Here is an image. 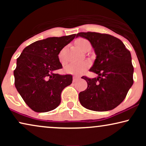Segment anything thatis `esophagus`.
<instances>
[{"instance_id":"obj_1","label":"esophagus","mask_w":146,"mask_h":146,"mask_svg":"<svg viewBox=\"0 0 146 146\" xmlns=\"http://www.w3.org/2000/svg\"><path fill=\"white\" fill-rule=\"evenodd\" d=\"M80 78V76H73V82H74L77 80H78Z\"/></svg>"}]
</instances>
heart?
Returning a JSON list of instances; mask_svg holds the SVG:
<instances>
[{
  "instance_id": "obj_1",
  "label": "heart",
  "mask_w": 146,
  "mask_h": 146,
  "mask_svg": "<svg viewBox=\"0 0 146 146\" xmlns=\"http://www.w3.org/2000/svg\"><path fill=\"white\" fill-rule=\"evenodd\" d=\"M76 44L80 49L84 50L88 45L90 44V42L84 38H78L75 42ZM59 61L62 64L65 63V59L63 55V50H62L58 54ZM90 66V63L88 61H81V62H72L68 64L65 67L64 71L66 73L70 74L78 75L83 73Z\"/></svg>"
}]
</instances>
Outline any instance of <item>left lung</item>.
<instances>
[{"label": "left lung", "instance_id": "1", "mask_svg": "<svg viewBox=\"0 0 146 146\" xmlns=\"http://www.w3.org/2000/svg\"><path fill=\"white\" fill-rule=\"evenodd\" d=\"M88 40L96 58L90 71L98 76H82L88 87L79 94L82 106L93 111L111 110L122 102L133 85L131 54L120 40L98 33H80L76 37Z\"/></svg>", "mask_w": 146, "mask_h": 146}]
</instances>
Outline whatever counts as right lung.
Segmentation results:
<instances>
[{
  "label": "right lung",
  "instance_id": "obj_1",
  "mask_svg": "<svg viewBox=\"0 0 146 146\" xmlns=\"http://www.w3.org/2000/svg\"><path fill=\"white\" fill-rule=\"evenodd\" d=\"M75 36L76 34L36 41L26 47L17 58L14 70L15 87L35 111L46 112L57 108L62 91L72 84V76L54 72L62 68L60 52Z\"/></svg>",
  "mask_w": 146,
  "mask_h": 146
}]
</instances>
